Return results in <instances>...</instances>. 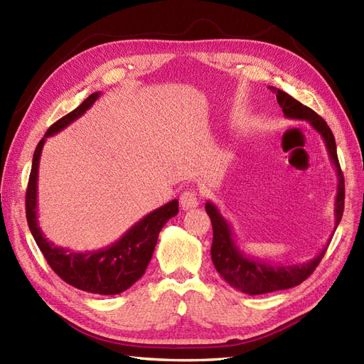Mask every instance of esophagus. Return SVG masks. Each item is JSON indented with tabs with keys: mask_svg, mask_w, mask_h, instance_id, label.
<instances>
[{
	"mask_svg": "<svg viewBox=\"0 0 364 364\" xmlns=\"http://www.w3.org/2000/svg\"><path fill=\"white\" fill-rule=\"evenodd\" d=\"M179 202H181L182 209H185V211H188V209H193V208L199 206V197H197V193L194 190H185L181 194Z\"/></svg>",
	"mask_w": 364,
	"mask_h": 364,
	"instance_id": "34e87169",
	"label": "esophagus"
}]
</instances>
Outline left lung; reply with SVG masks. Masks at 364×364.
I'll return each instance as SVG.
<instances>
[{"instance_id":"8db88e82","label":"left lung","mask_w":364,"mask_h":364,"mask_svg":"<svg viewBox=\"0 0 364 364\" xmlns=\"http://www.w3.org/2000/svg\"><path fill=\"white\" fill-rule=\"evenodd\" d=\"M269 90L277 95L278 105L281 106L284 117L290 119H301L308 121L314 130L321 135L325 141V146L328 150V155L331 162L334 164L337 171V196L334 203V217L336 225L334 230L337 229L341 215H343L345 208V179L343 173L340 170V164L337 158V149H336V139L331 129L328 127L325 119L318 117L313 109L304 106L301 102L294 100L291 95L278 90L277 86H269ZM206 213L211 218L213 223V246H211V258L217 272L222 274V278L232 285L234 289L243 291L246 294H264L272 293L278 290L291 289L304 282L314 269L318 266V262L323 258L325 252L328 249L329 241L326 246L321 250L317 257L310 259L308 262L299 264H290V266H284V264H270L261 259L250 258L243 250H240L237 246V241L234 238L232 228L226 222V218L220 214L217 206L213 202H206L205 205Z\"/></svg>"}]
</instances>
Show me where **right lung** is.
<instances>
[{"mask_svg":"<svg viewBox=\"0 0 364 364\" xmlns=\"http://www.w3.org/2000/svg\"><path fill=\"white\" fill-rule=\"evenodd\" d=\"M100 94L102 92L91 94L73 112L56 121L39 141L35 155H33L26 193V214L33 238H35L50 267L56 272L59 278L73 287L87 293L118 294L132 287L144 274L153 250H155L161 229L171 217L179 213L178 200L174 199L151 211L132 226L115 243L98 250L74 252L59 247L46 238L38 223V170L43 144H46L48 136L59 134L73 121L80 118L94 105Z\"/></svg>","mask_w":364,"mask_h":364,"instance_id":"right-lung-1","label":"right lung"}]
</instances>
